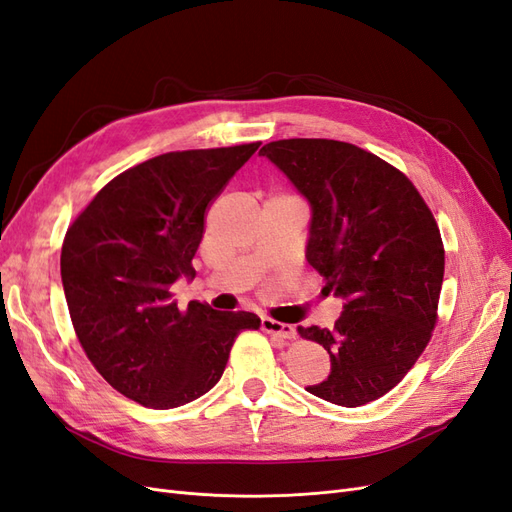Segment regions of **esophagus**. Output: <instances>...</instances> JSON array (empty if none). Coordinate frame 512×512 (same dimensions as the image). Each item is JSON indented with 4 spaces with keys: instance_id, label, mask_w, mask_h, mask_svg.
I'll list each match as a JSON object with an SVG mask.
<instances>
[{
    "instance_id": "obj_1",
    "label": "esophagus",
    "mask_w": 512,
    "mask_h": 512,
    "mask_svg": "<svg viewBox=\"0 0 512 512\" xmlns=\"http://www.w3.org/2000/svg\"><path fill=\"white\" fill-rule=\"evenodd\" d=\"M260 327L265 333H269L273 337H280V339H294V335H297L292 324H284V322L273 320V318H262Z\"/></svg>"
}]
</instances>
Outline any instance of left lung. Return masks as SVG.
Returning <instances> with one entry per match:
<instances>
[{"instance_id": "1", "label": "left lung", "mask_w": 512, "mask_h": 512, "mask_svg": "<svg viewBox=\"0 0 512 512\" xmlns=\"http://www.w3.org/2000/svg\"><path fill=\"white\" fill-rule=\"evenodd\" d=\"M312 205L307 262L346 299L333 329L299 327L331 356L307 391L369 404L404 380L438 322L444 245L431 209L393 164L331 138H284L260 149Z\"/></svg>"}]
</instances>
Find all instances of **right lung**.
Instances as JSON below:
<instances>
[{
	"label": "right lung",
	"mask_w": 512,
	"mask_h": 512,
	"mask_svg": "<svg viewBox=\"0 0 512 512\" xmlns=\"http://www.w3.org/2000/svg\"><path fill=\"white\" fill-rule=\"evenodd\" d=\"M260 143L170 151L108 181L68 226L61 282L72 327L98 374L145 408L205 395L252 312H215L173 286L194 275L207 209Z\"/></svg>",
	"instance_id": "add662e5"
}]
</instances>
